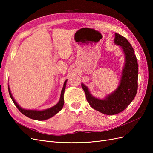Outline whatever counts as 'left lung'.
I'll use <instances>...</instances> for the list:
<instances>
[{
    "label": "left lung",
    "instance_id": "obj_1",
    "mask_svg": "<svg viewBox=\"0 0 153 153\" xmlns=\"http://www.w3.org/2000/svg\"><path fill=\"white\" fill-rule=\"evenodd\" d=\"M114 43L121 47L124 56L121 80L117 89L100 99L92 96L88 87L82 84L91 107L106 115H115L123 112L133 100L138 89V68L132 46L126 38L117 33H115Z\"/></svg>",
    "mask_w": 153,
    "mask_h": 153
}]
</instances>
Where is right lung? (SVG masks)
I'll list each match as a JSON object with an SVG mask.
<instances>
[{"label": "right lung", "mask_w": 153, "mask_h": 153, "mask_svg": "<svg viewBox=\"0 0 153 153\" xmlns=\"http://www.w3.org/2000/svg\"><path fill=\"white\" fill-rule=\"evenodd\" d=\"M66 80L64 83V85L62 87V89L61 91V96H60V99L59 102L54 105L52 107H50L49 108L43 110H27V109H24L22 108L21 106L17 103L15 100L14 99L13 96L11 92V90L10 86L8 85V90H9V93H10V96L11 97V98L12 101H13L14 104L15 105V106L17 107V108L20 111V112L22 113L24 115H25V116L28 117L30 119H34V120H38V121H45V120L51 118L52 117L54 116L55 114H57L61 110L62 108L64 103V91H65L66 89V83H67Z\"/></svg>", "instance_id": "obj_1"}]
</instances>
